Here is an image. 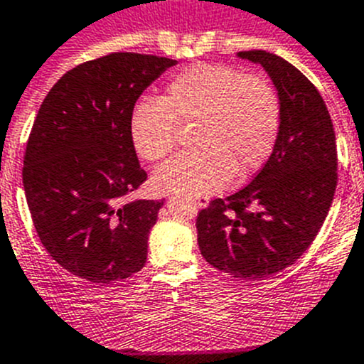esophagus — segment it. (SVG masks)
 <instances>
[{
    "mask_svg": "<svg viewBox=\"0 0 364 364\" xmlns=\"http://www.w3.org/2000/svg\"><path fill=\"white\" fill-rule=\"evenodd\" d=\"M195 205L198 207V209H203V207L209 205V198H207V196H198V198H195Z\"/></svg>",
    "mask_w": 364,
    "mask_h": 364,
    "instance_id": "1",
    "label": "esophagus"
}]
</instances>
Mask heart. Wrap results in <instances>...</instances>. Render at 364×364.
<instances>
[{"mask_svg": "<svg viewBox=\"0 0 364 364\" xmlns=\"http://www.w3.org/2000/svg\"><path fill=\"white\" fill-rule=\"evenodd\" d=\"M178 124H195L196 150L154 173L159 191L203 196L247 178L268 162L282 124V103L266 78L223 64L200 62L176 73L162 100H143L130 114V137L146 161L168 157Z\"/></svg>", "mask_w": 364, "mask_h": 364, "instance_id": "1", "label": "heart"}]
</instances>
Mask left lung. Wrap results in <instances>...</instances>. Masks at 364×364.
Masks as SVG:
<instances>
[{"instance_id": "8db88e82", "label": "left lung", "mask_w": 364, "mask_h": 364, "mask_svg": "<svg viewBox=\"0 0 364 364\" xmlns=\"http://www.w3.org/2000/svg\"><path fill=\"white\" fill-rule=\"evenodd\" d=\"M272 76L282 103L275 150L261 171L227 198L198 213L203 259L243 280H262L295 264L320 232L338 184V148L323 98L288 60L240 51Z\"/></svg>"}]
</instances>
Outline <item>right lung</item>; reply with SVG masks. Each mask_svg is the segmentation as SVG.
Instances as JSON below:
<instances>
[{
  "instance_id": "1",
  "label": "right lung",
  "mask_w": 364,
  "mask_h": 364,
  "mask_svg": "<svg viewBox=\"0 0 364 364\" xmlns=\"http://www.w3.org/2000/svg\"><path fill=\"white\" fill-rule=\"evenodd\" d=\"M173 58L121 51L69 69L33 121L23 186L48 254L73 275L109 284L139 272L162 200H130L146 180L130 114Z\"/></svg>"
}]
</instances>
